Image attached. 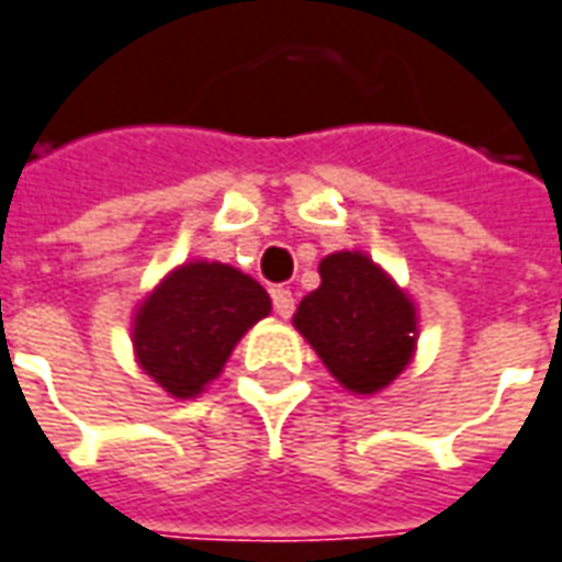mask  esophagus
<instances>
[{
    "mask_svg": "<svg viewBox=\"0 0 562 562\" xmlns=\"http://www.w3.org/2000/svg\"><path fill=\"white\" fill-rule=\"evenodd\" d=\"M270 297H273V310L280 313L282 319H289V316L294 313V294L280 285V289H273V292H270Z\"/></svg>",
    "mask_w": 562,
    "mask_h": 562,
    "instance_id": "1",
    "label": "esophagus"
}]
</instances>
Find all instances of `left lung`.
Segmentation results:
<instances>
[{"mask_svg":"<svg viewBox=\"0 0 562 562\" xmlns=\"http://www.w3.org/2000/svg\"><path fill=\"white\" fill-rule=\"evenodd\" d=\"M319 277V289L297 304L294 328L337 383L374 395L414 359L417 307L362 252L322 258Z\"/></svg>","mask_w":562,"mask_h":562,"instance_id":"8db88e82","label":"left lung"}]
</instances>
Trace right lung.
<instances>
[{
  "instance_id": "obj_1",
  "label": "right lung",
  "mask_w": 562,
  "mask_h": 562,
  "mask_svg": "<svg viewBox=\"0 0 562 562\" xmlns=\"http://www.w3.org/2000/svg\"><path fill=\"white\" fill-rule=\"evenodd\" d=\"M268 313L270 294L252 277L218 261H188L136 310V362L172 398H194Z\"/></svg>"
}]
</instances>
